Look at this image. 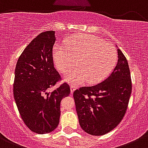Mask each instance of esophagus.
<instances>
[{
	"mask_svg": "<svg viewBox=\"0 0 148 148\" xmlns=\"http://www.w3.org/2000/svg\"><path fill=\"white\" fill-rule=\"evenodd\" d=\"M76 88H77V87L75 86V85H73V84H71V85H70V93H71V94H73V93L74 92V91H75Z\"/></svg>",
	"mask_w": 148,
	"mask_h": 148,
	"instance_id": "1",
	"label": "esophagus"
}]
</instances>
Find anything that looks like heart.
<instances>
[{
    "mask_svg": "<svg viewBox=\"0 0 148 148\" xmlns=\"http://www.w3.org/2000/svg\"><path fill=\"white\" fill-rule=\"evenodd\" d=\"M54 60L57 68L71 84H79L86 80L95 84L108 76L118 60L116 49L112 44L91 34H79L67 39L64 46L57 45Z\"/></svg>",
    "mask_w": 148,
    "mask_h": 148,
    "instance_id": "obj_1",
    "label": "heart"
}]
</instances>
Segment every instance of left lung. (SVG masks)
<instances>
[{"label": "left lung", "instance_id": "left-lung-1", "mask_svg": "<svg viewBox=\"0 0 148 148\" xmlns=\"http://www.w3.org/2000/svg\"><path fill=\"white\" fill-rule=\"evenodd\" d=\"M117 51V64L106 79L73 93L80 126L94 136L104 135L116 127L129 104L132 93L129 64L121 51L119 48Z\"/></svg>", "mask_w": 148, "mask_h": 148}]
</instances>
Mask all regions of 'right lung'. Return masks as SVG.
I'll return each mask as SVG.
<instances>
[{
    "mask_svg": "<svg viewBox=\"0 0 148 148\" xmlns=\"http://www.w3.org/2000/svg\"><path fill=\"white\" fill-rule=\"evenodd\" d=\"M55 40V31L39 34L25 48L15 68L14 97L19 114L25 125L40 134L57 127L60 102L70 93L66 83L49 91L60 79L52 56Z\"/></svg>",
    "mask_w": 148,
    "mask_h": 148,
    "instance_id": "1",
    "label": "right lung"
}]
</instances>
